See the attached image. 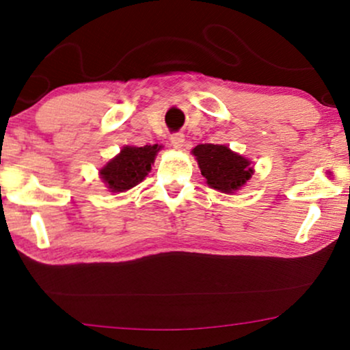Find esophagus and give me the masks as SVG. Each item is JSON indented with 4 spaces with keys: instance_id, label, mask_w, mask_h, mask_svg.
Returning <instances> with one entry per match:
<instances>
[{
    "instance_id": "esophagus-1",
    "label": "esophagus",
    "mask_w": 350,
    "mask_h": 350,
    "mask_svg": "<svg viewBox=\"0 0 350 350\" xmlns=\"http://www.w3.org/2000/svg\"><path fill=\"white\" fill-rule=\"evenodd\" d=\"M170 143H172V146L175 148V150H181V148H183V145H185L183 133H175V135H172Z\"/></svg>"
}]
</instances>
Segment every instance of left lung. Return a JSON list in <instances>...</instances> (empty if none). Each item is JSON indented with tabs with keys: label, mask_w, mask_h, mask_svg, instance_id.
<instances>
[{
	"label": "left lung",
	"mask_w": 350,
	"mask_h": 350,
	"mask_svg": "<svg viewBox=\"0 0 350 350\" xmlns=\"http://www.w3.org/2000/svg\"><path fill=\"white\" fill-rule=\"evenodd\" d=\"M191 152L198 161L205 183L219 193L234 194L243 188L255 174L252 161L226 145L205 143L198 145Z\"/></svg>",
	"instance_id": "left-lung-1"
}]
</instances>
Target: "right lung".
I'll return each instance as SVG.
<instances>
[{"label":"right lung","mask_w":350,"mask_h":350,"mask_svg":"<svg viewBox=\"0 0 350 350\" xmlns=\"http://www.w3.org/2000/svg\"><path fill=\"white\" fill-rule=\"evenodd\" d=\"M161 150L162 145L122 146L119 154L109 159L98 170L100 178L109 193H124V191L132 189L133 186L142 183L146 178L151 165L154 164L157 152Z\"/></svg>","instance_id":"add662e5"}]
</instances>
